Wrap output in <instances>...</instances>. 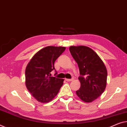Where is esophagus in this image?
Masks as SVG:
<instances>
[{
    "mask_svg": "<svg viewBox=\"0 0 127 127\" xmlns=\"http://www.w3.org/2000/svg\"><path fill=\"white\" fill-rule=\"evenodd\" d=\"M73 79H67V78H66V79H65V81H67V82L71 81H73Z\"/></svg>",
    "mask_w": 127,
    "mask_h": 127,
    "instance_id": "34e87169",
    "label": "esophagus"
}]
</instances>
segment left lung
Instances as JSON below:
<instances>
[{
  "instance_id": "obj_1",
  "label": "left lung",
  "mask_w": 127,
  "mask_h": 127,
  "mask_svg": "<svg viewBox=\"0 0 127 127\" xmlns=\"http://www.w3.org/2000/svg\"><path fill=\"white\" fill-rule=\"evenodd\" d=\"M69 50L79 69L81 87L76 91L80 99L91 102L103 93L106 87L107 71L100 58L85 46H71Z\"/></svg>"
}]
</instances>
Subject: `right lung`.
<instances>
[{
    "label": "right lung",
    "mask_w": 127,
    "mask_h": 127,
    "mask_svg": "<svg viewBox=\"0 0 127 127\" xmlns=\"http://www.w3.org/2000/svg\"><path fill=\"white\" fill-rule=\"evenodd\" d=\"M65 47L49 46L37 53L25 69V85L38 102L47 103L57 95L64 80L50 77L55 70L54 62L65 50Z\"/></svg>",
    "instance_id": "right-lung-1"
}]
</instances>
